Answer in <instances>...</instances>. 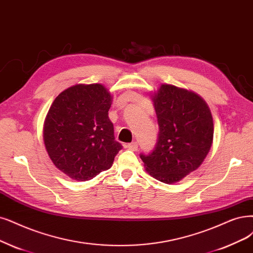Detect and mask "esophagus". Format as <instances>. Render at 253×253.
<instances>
[{
  "label": "esophagus",
  "mask_w": 253,
  "mask_h": 253,
  "mask_svg": "<svg viewBox=\"0 0 253 253\" xmlns=\"http://www.w3.org/2000/svg\"><path fill=\"white\" fill-rule=\"evenodd\" d=\"M127 148L131 151H136L137 148H138V144L136 142H132V143H130V144L127 145Z\"/></svg>",
  "instance_id": "1"
}]
</instances>
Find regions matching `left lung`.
I'll use <instances>...</instances> for the list:
<instances>
[{
  "mask_svg": "<svg viewBox=\"0 0 253 253\" xmlns=\"http://www.w3.org/2000/svg\"><path fill=\"white\" fill-rule=\"evenodd\" d=\"M151 98L160 134L153 152L141 158L155 179L178 182L197 170L211 150V112L197 93L172 84H162Z\"/></svg>",
  "mask_w": 253,
  "mask_h": 253,
  "instance_id": "1",
  "label": "left lung"
}]
</instances>
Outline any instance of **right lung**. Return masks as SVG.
I'll use <instances>...</instances> for the list:
<instances>
[{"mask_svg": "<svg viewBox=\"0 0 253 253\" xmlns=\"http://www.w3.org/2000/svg\"><path fill=\"white\" fill-rule=\"evenodd\" d=\"M112 96L99 83L76 84L55 98L43 123V142L54 166L70 178L92 179L122 149L108 118Z\"/></svg>", "mask_w": 253, "mask_h": 253, "instance_id": "right-lung-1", "label": "right lung"}]
</instances>
